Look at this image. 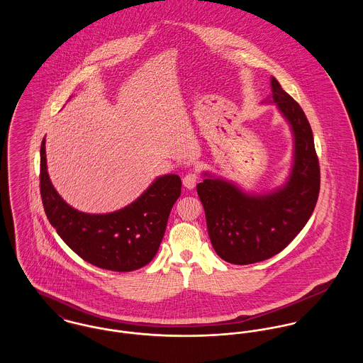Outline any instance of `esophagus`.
<instances>
[{"label":"esophagus","instance_id":"34e87169","mask_svg":"<svg viewBox=\"0 0 363 363\" xmlns=\"http://www.w3.org/2000/svg\"><path fill=\"white\" fill-rule=\"evenodd\" d=\"M197 182H199V173H197L196 170L189 172V173L183 177V184H184V187H187V189H194V186L197 184Z\"/></svg>","mask_w":363,"mask_h":363}]
</instances>
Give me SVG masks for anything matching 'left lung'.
I'll return each instance as SVG.
<instances>
[{
	"mask_svg": "<svg viewBox=\"0 0 363 363\" xmlns=\"http://www.w3.org/2000/svg\"><path fill=\"white\" fill-rule=\"evenodd\" d=\"M272 101L295 134V164L284 189L249 196L219 179H204L197 193L207 218L208 235L216 255L246 265L281 253L305 228L320 193V164L309 120L279 82L272 78Z\"/></svg>",
	"mask_w": 363,
	"mask_h": 363,
	"instance_id": "obj_1",
	"label": "left lung"
}]
</instances>
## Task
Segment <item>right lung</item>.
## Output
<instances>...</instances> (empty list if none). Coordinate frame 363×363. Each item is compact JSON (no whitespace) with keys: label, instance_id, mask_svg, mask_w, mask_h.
<instances>
[{"label":"right lung","instance_id":"1","mask_svg":"<svg viewBox=\"0 0 363 363\" xmlns=\"http://www.w3.org/2000/svg\"><path fill=\"white\" fill-rule=\"evenodd\" d=\"M39 177L43 208L58 236L81 259L117 272L138 269L155 257L169 213L182 193L180 177L167 174L128 207L102 215L79 212L65 204L50 183L45 140Z\"/></svg>","mask_w":363,"mask_h":363}]
</instances>
